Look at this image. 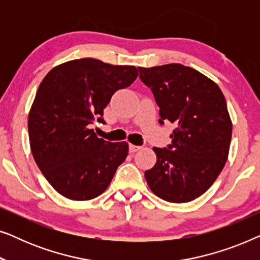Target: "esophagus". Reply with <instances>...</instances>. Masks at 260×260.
<instances>
[{
    "mask_svg": "<svg viewBox=\"0 0 260 260\" xmlns=\"http://www.w3.org/2000/svg\"><path fill=\"white\" fill-rule=\"evenodd\" d=\"M140 149H141V147H138V145H134V144L129 145V151L131 152V154H135V152H137Z\"/></svg>",
    "mask_w": 260,
    "mask_h": 260,
    "instance_id": "34e87169",
    "label": "esophagus"
}]
</instances>
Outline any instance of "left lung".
<instances>
[{"label": "left lung", "instance_id": "left-lung-1", "mask_svg": "<svg viewBox=\"0 0 260 260\" xmlns=\"http://www.w3.org/2000/svg\"><path fill=\"white\" fill-rule=\"evenodd\" d=\"M159 108L158 123L175 124L167 148H154L157 162L145 180L158 198L188 202L205 193L229 156L232 122L225 97L214 81L181 65L138 67Z\"/></svg>", "mask_w": 260, "mask_h": 260}]
</instances>
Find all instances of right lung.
<instances>
[{"instance_id":"add662e5","label":"right lung","mask_w":260,"mask_h":260,"mask_svg":"<svg viewBox=\"0 0 260 260\" xmlns=\"http://www.w3.org/2000/svg\"><path fill=\"white\" fill-rule=\"evenodd\" d=\"M137 76L135 66L84 58L54 67L42 80L28 116L30 149L41 173L65 198H97L125 161L126 142H108L90 127L94 120L105 123L103 111L113 93Z\"/></svg>"}]
</instances>
